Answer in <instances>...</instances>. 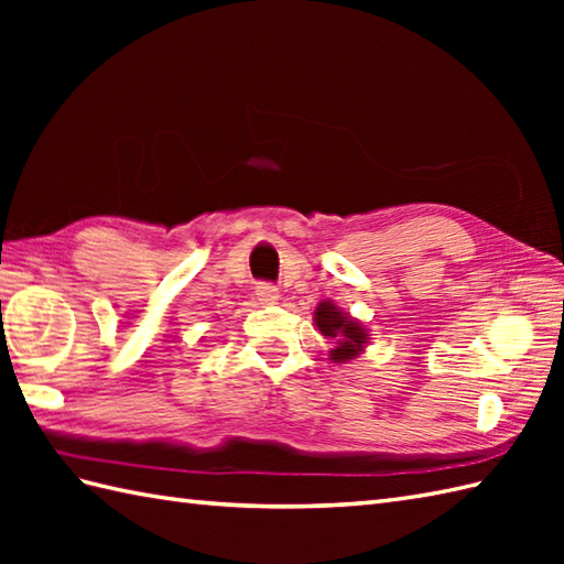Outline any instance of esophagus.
I'll list each match as a JSON object with an SVG mask.
<instances>
[{"mask_svg": "<svg viewBox=\"0 0 564 564\" xmlns=\"http://www.w3.org/2000/svg\"><path fill=\"white\" fill-rule=\"evenodd\" d=\"M254 293L259 297V303H263V305H273L275 301H279V289L271 283H259Z\"/></svg>", "mask_w": 564, "mask_h": 564, "instance_id": "obj_1", "label": "esophagus"}]
</instances>
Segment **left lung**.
<instances>
[{"mask_svg":"<svg viewBox=\"0 0 564 564\" xmlns=\"http://www.w3.org/2000/svg\"><path fill=\"white\" fill-rule=\"evenodd\" d=\"M315 325L327 339H334V349L329 351L334 364L349 361V358H356L366 349L368 344L366 327L358 319H354L349 313H341V310L332 301H322L317 305Z\"/></svg>","mask_w":564,"mask_h":564,"instance_id":"obj_1","label":"left lung"}]
</instances>
